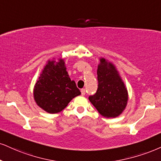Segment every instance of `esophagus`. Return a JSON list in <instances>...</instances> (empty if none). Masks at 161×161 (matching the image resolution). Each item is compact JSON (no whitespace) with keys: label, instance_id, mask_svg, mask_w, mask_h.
I'll return each instance as SVG.
<instances>
[{"label":"esophagus","instance_id":"esophagus-1","mask_svg":"<svg viewBox=\"0 0 161 161\" xmlns=\"http://www.w3.org/2000/svg\"><path fill=\"white\" fill-rule=\"evenodd\" d=\"M80 92H81V95H82V96H84V95L86 94V90H85V89H81Z\"/></svg>","mask_w":161,"mask_h":161}]
</instances>
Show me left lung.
Instances as JSON below:
<instances>
[{
  "label": "left lung",
  "instance_id": "1",
  "mask_svg": "<svg viewBox=\"0 0 161 161\" xmlns=\"http://www.w3.org/2000/svg\"><path fill=\"white\" fill-rule=\"evenodd\" d=\"M98 90L89 100L102 116L116 118L124 111L128 100V90L112 63L100 58L98 65Z\"/></svg>",
  "mask_w": 161,
  "mask_h": 161
}]
</instances>
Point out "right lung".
<instances>
[{"instance_id": "obj_1", "label": "right lung", "mask_w": 161, "mask_h": 161, "mask_svg": "<svg viewBox=\"0 0 161 161\" xmlns=\"http://www.w3.org/2000/svg\"><path fill=\"white\" fill-rule=\"evenodd\" d=\"M80 92L74 80H71L65 61L48 60L33 89L36 104L48 114H57L66 108L72 98Z\"/></svg>"}]
</instances>
